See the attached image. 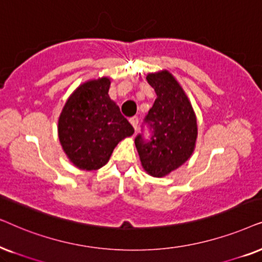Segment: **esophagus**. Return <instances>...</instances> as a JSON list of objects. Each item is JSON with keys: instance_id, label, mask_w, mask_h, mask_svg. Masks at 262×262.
<instances>
[{"instance_id": "esophagus-1", "label": "esophagus", "mask_w": 262, "mask_h": 262, "mask_svg": "<svg viewBox=\"0 0 262 262\" xmlns=\"http://www.w3.org/2000/svg\"><path fill=\"white\" fill-rule=\"evenodd\" d=\"M129 122H130L132 125H133L134 129H135V132H137V129H138V124H139V117H138V116H133V117H130V120H129Z\"/></svg>"}]
</instances>
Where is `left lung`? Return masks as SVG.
<instances>
[{
	"mask_svg": "<svg viewBox=\"0 0 262 262\" xmlns=\"http://www.w3.org/2000/svg\"><path fill=\"white\" fill-rule=\"evenodd\" d=\"M146 79L157 95L145 117L152 135L151 140L146 141L139 134L135 146L145 171L153 177H164L186 163L194 152L196 116L186 92L171 73H149Z\"/></svg>",
	"mask_w": 262,
	"mask_h": 262,
	"instance_id": "obj_1",
	"label": "left lung"
}]
</instances>
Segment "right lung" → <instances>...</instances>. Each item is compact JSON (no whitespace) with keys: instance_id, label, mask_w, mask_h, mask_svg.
I'll return each instance as SVG.
<instances>
[{"instance_id":"1","label":"right lung","mask_w":262,"mask_h":262,"mask_svg":"<svg viewBox=\"0 0 262 262\" xmlns=\"http://www.w3.org/2000/svg\"><path fill=\"white\" fill-rule=\"evenodd\" d=\"M110 79L90 80L66 102L58 118V139L69 160L81 170H98L118 142L134 128L109 97Z\"/></svg>"}]
</instances>
